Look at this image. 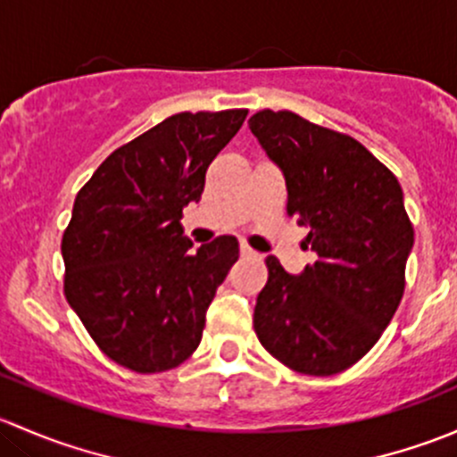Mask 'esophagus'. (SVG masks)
Listing matches in <instances>:
<instances>
[{
  "mask_svg": "<svg viewBox=\"0 0 457 457\" xmlns=\"http://www.w3.org/2000/svg\"><path fill=\"white\" fill-rule=\"evenodd\" d=\"M241 258H258V254L254 250H252V247L241 245Z\"/></svg>",
  "mask_w": 457,
  "mask_h": 457,
  "instance_id": "obj_1",
  "label": "esophagus"
}]
</instances>
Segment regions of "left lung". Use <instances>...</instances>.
Masks as SVG:
<instances>
[{
  "label": "left lung",
  "mask_w": 457,
  "mask_h": 457,
  "mask_svg": "<svg viewBox=\"0 0 457 457\" xmlns=\"http://www.w3.org/2000/svg\"><path fill=\"white\" fill-rule=\"evenodd\" d=\"M247 123L283 172L287 214L310 229L318 256L301 274L267 258L254 331L289 370L334 376L378 343L403 298L413 247L403 187L362 143L287 110Z\"/></svg>",
  "instance_id": "left-lung-1"
}]
</instances>
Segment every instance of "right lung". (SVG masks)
I'll list each match as a JSON object with an SVG mask.
<instances>
[{
	"label": "right lung",
	"mask_w": 457,
	"mask_h": 457,
	"mask_svg": "<svg viewBox=\"0 0 457 457\" xmlns=\"http://www.w3.org/2000/svg\"><path fill=\"white\" fill-rule=\"evenodd\" d=\"M247 110L181 112L114 150L79 190L63 232V292L101 352L137 373L168 371L201 343L216 287L238 241L199 250L183 207L199 203L205 172Z\"/></svg>",
	"instance_id": "obj_1"
}]
</instances>
